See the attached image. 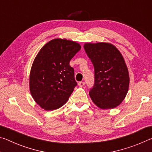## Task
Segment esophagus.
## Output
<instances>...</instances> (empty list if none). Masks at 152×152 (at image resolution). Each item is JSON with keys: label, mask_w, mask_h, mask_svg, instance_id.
<instances>
[{"label": "esophagus", "mask_w": 152, "mask_h": 152, "mask_svg": "<svg viewBox=\"0 0 152 152\" xmlns=\"http://www.w3.org/2000/svg\"><path fill=\"white\" fill-rule=\"evenodd\" d=\"M78 85L80 86H81V87H82V86H84V85H85V82H78Z\"/></svg>", "instance_id": "1"}]
</instances>
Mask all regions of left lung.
<instances>
[{"label": "left lung", "mask_w": 152, "mask_h": 152, "mask_svg": "<svg viewBox=\"0 0 152 152\" xmlns=\"http://www.w3.org/2000/svg\"><path fill=\"white\" fill-rule=\"evenodd\" d=\"M84 48L94 68V84L89 91L92 101L102 109L117 107L124 100L129 85L121 53L109 43H87Z\"/></svg>", "instance_id": "left-lung-1"}]
</instances>
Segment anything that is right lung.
<instances>
[{
	"label": "right lung",
	"instance_id": "1",
	"mask_svg": "<svg viewBox=\"0 0 152 152\" xmlns=\"http://www.w3.org/2000/svg\"><path fill=\"white\" fill-rule=\"evenodd\" d=\"M80 48L72 41L54 39L37 53L31 69L29 88L42 109L53 110L62 107L72 93L77 82L70 61Z\"/></svg>",
	"mask_w": 152,
	"mask_h": 152
}]
</instances>
